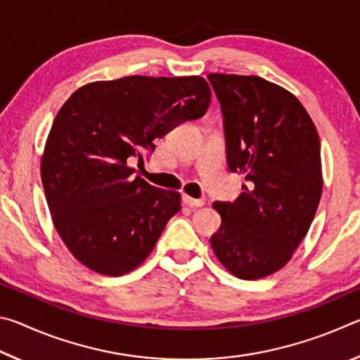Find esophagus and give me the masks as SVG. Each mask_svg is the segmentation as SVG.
<instances>
[{
	"label": "esophagus",
	"mask_w": 360,
	"mask_h": 360,
	"mask_svg": "<svg viewBox=\"0 0 360 360\" xmlns=\"http://www.w3.org/2000/svg\"><path fill=\"white\" fill-rule=\"evenodd\" d=\"M182 202H184L187 206H192V208H202L205 205L203 198H192L188 197V195H184V197H182Z\"/></svg>",
	"instance_id": "34e87169"
}]
</instances>
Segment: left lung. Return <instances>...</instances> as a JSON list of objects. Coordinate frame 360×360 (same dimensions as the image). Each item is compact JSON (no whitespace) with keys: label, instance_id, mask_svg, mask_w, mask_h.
I'll return each mask as SVG.
<instances>
[{"label":"left lung","instance_id":"obj_1","mask_svg":"<svg viewBox=\"0 0 360 360\" xmlns=\"http://www.w3.org/2000/svg\"><path fill=\"white\" fill-rule=\"evenodd\" d=\"M221 101L231 173L246 178L211 246L236 278L260 279L288 264L308 233L322 193L318 130L294 94L259 76L211 72Z\"/></svg>","mask_w":360,"mask_h":360}]
</instances>
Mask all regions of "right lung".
Listing matches in <instances>:
<instances>
[{"label": "right lung", "mask_w": 360, "mask_h": 360, "mask_svg": "<svg viewBox=\"0 0 360 360\" xmlns=\"http://www.w3.org/2000/svg\"><path fill=\"white\" fill-rule=\"evenodd\" d=\"M211 103L202 76H127L79 87L60 108L41 157L53 227L84 266L122 276L149 257L181 193L133 178L154 139Z\"/></svg>", "instance_id": "add662e5"}]
</instances>
